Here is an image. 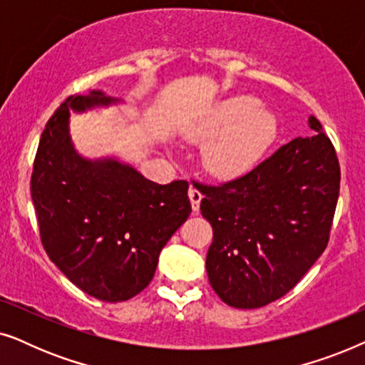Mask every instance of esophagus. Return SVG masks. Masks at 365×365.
<instances>
[{
    "instance_id": "1",
    "label": "esophagus",
    "mask_w": 365,
    "mask_h": 365,
    "mask_svg": "<svg viewBox=\"0 0 365 365\" xmlns=\"http://www.w3.org/2000/svg\"><path fill=\"white\" fill-rule=\"evenodd\" d=\"M189 199H191V206H192V211L197 212L199 211V204H201V199H202V192L199 191L196 187H189Z\"/></svg>"
}]
</instances>
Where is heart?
Instances as JSON below:
<instances>
[{"mask_svg":"<svg viewBox=\"0 0 365 365\" xmlns=\"http://www.w3.org/2000/svg\"><path fill=\"white\" fill-rule=\"evenodd\" d=\"M251 96H236L219 104L192 129L196 141H211L204 149V166L219 178H234L251 169L277 133L271 109L256 108Z\"/></svg>","mask_w":365,"mask_h":365,"instance_id":"b5f03b06","label":"heart"}]
</instances>
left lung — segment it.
<instances>
[{
    "instance_id": "obj_1",
    "label": "left lung",
    "mask_w": 365,
    "mask_h": 365,
    "mask_svg": "<svg viewBox=\"0 0 365 365\" xmlns=\"http://www.w3.org/2000/svg\"><path fill=\"white\" fill-rule=\"evenodd\" d=\"M309 128L317 134L292 139L241 178L194 181L212 226L209 284L227 306L257 309L286 296L327 247L341 168L322 124L311 116Z\"/></svg>"
}]
</instances>
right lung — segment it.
Instances as JSON below:
<instances>
[{
    "instance_id": "1",
    "label": "right lung",
    "mask_w": 365,
    "mask_h": 365,
    "mask_svg": "<svg viewBox=\"0 0 365 365\" xmlns=\"http://www.w3.org/2000/svg\"><path fill=\"white\" fill-rule=\"evenodd\" d=\"M116 99L69 96L46 123L31 174L39 236L49 259L89 296L128 301L146 289L161 249L191 214L187 181L158 184L116 159L74 151L69 111Z\"/></svg>"
}]
</instances>
